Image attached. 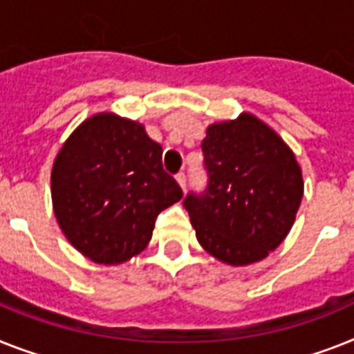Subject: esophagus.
Listing matches in <instances>:
<instances>
[{
	"label": "esophagus",
	"instance_id": "34e87169",
	"mask_svg": "<svg viewBox=\"0 0 354 354\" xmlns=\"http://www.w3.org/2000/svg\"><path fill=\"white\" fill-rule=\"evenodd\" d=\"M175 179H177V183H179L180 188L186 189V175H184L183 171H180V174H177V177H175Z\"/></svg>",
	"mask_w": 354,
	"mask_h": 354
}]
</instances>
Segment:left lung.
I'll return each mask as SVG.
<instances>
[{
    "instance_id": "1",
    "label": "left lung",
    "mask_w": 354,
    "mask_h": 354,
    "mask_svg": "<svg viewBox=\"0 0 354 354\" xmlns=\"http://www.w3.org/2000/svg\"><path fill=\"white\" fill-rule=\"evenodd\" d=\"M208 188L184 198L198 244L230 266L259 262L282 244L304 195L284 139L253 113L209 124L203 141Z\"/></svg>"
}]
</instances>
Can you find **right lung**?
Segmentation results:
<instances>
[{
    "label": "right lung",
    "mask_w": 354,
    "mask_h": 354,
    "mask_svg": "<svg viewBox=\"0 0 354 354\" xmlns=\"http://www.w3.org/2000/svg\"><path fill=\"white\" fill-rule=\"evenodd\" d=\"M160 159L141 122L113 112L93 113L70 133L52 166V206L81 255L115 266L148 246L157 215L183 198Z\"/></svg>",
    "instance_id": "1"
}]
</instances>
